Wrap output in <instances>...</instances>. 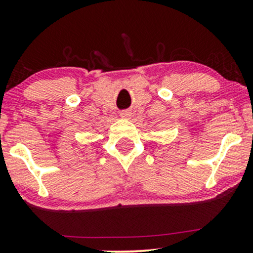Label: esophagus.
Returning a JSON list of instances; mask_svg holds the SVG:
<instances>
[{
    "label": "esophagus",
    "mask_w": 253,
    "mask_h": 253,
    "mask_svg": "<svg viewBox=\"0 0 253 253\" xmlns=\"http://www.w3.org/2000/svg\"><path fill=\"white\" fill-rule=\"evenodd\" d=\"M120 117L123 119H129L132 117V113H130L129 110H123V112L120 113Z\"/></svg>",
    "instance_id": "1"
}]
</instances>
